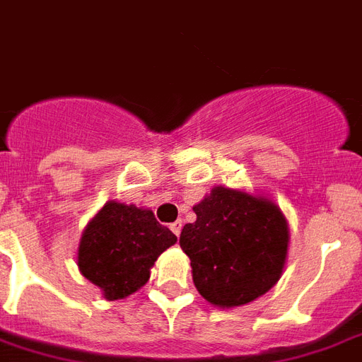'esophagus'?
Masks as SVG:
<instances>
[{"label": "esophagus", "instance_id": "1", "mask_svg": "<svg viewBox=\"0 0 362 362\" xmlns=\"http://www.w3.org/2000/svg\"><path fill=\"white\" fill-rule=\"evenodd\" d=\"M169 228H171V232L175 233L176 238H178V235H180V232H182V221H175V223H173Z\"/></svg>", "mask_w": 362, "mask_h": 362}]
</instances>
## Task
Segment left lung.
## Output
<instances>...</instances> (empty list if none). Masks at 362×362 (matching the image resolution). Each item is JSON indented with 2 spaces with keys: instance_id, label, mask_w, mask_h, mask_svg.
I'll list each match as a JSON object with an SVG mask.
<instances>
[{
  "instance_id": "8db88e82",
  "label": "left lung",
  "mask_w": 362,
  "mask_h": 362,
  "mask_svg": "<svg viewBox=\"0 0 362 362\" xmlns=\"http://www.w3.org/2000/svg\"><path fill=\"white\" fill-rule=\"evenodd\" d=\"M182 228L193 284L217 308H238L272 289L281 276L289 228L278 206L230 187H214Z\"/></svg>"
}]
</instances>
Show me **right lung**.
Returning <instances> with one entry per match:
<instances>
[{
	"instance_id": "obj_1",
	"label": "right lung",
	"mask_w": 362,
	"mask_h": 362,
	"mask_svg": "<svg viewBox=\"0 0 362 362\" xmlns=\"http://www.w3.org/2000/svg\"><path fill=\"white\" fill-rule=\"evenodd\" d=\"M175 243V233L151 209L110 200L84 230L78 269L106 300L127 298L147 284L154 261Z\"/></svg>"
}]
</instances>
